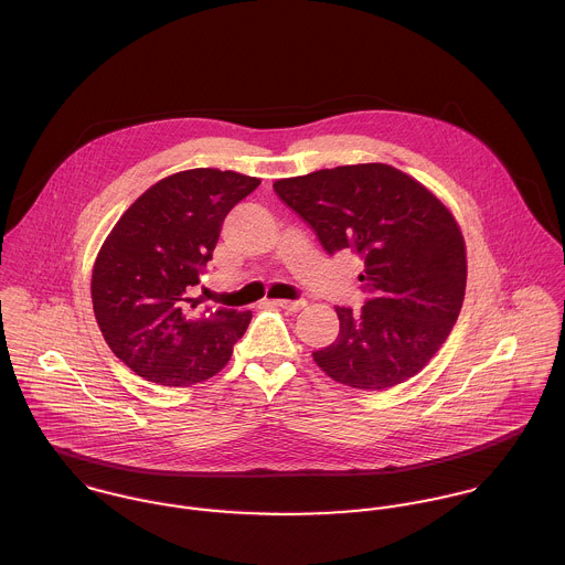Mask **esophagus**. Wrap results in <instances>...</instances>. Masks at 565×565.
Here are the masks:
<instances>
[{
  "label": "esophagus",
  "instance_id": "34e87169",
  "mask_svg": "<svg viewBox=\"0 0 565 565\" xmlns=\"http://www.w3.org/2000/svg\"><path fill=\"white\" fill-rule=\"evenodd\" d=\"M274 305L285 311H300L307 302L305 300H274Z\"/></svg>",
  "mask_w": 565,
  "mask_h": 565
}]
</instances>
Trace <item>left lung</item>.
Instances as JSON below:
<instances>
[{
  "instance_id": "1",
  "label": "left lung",
  "mask_w": 565,
  "mask_h": 565,
  "mask_svg": "<svg viewBox=\"0 0 565 565\" xmlns=\"http://www.w3.org/2000/svg\"><path fill=\"white\" fill-rule=\"evenodd\" d=\"M327 254L364 260L366 302L335 307L340 333L313 353L340 383L385 390L420 373L445 344L465 300L467 256L451 212L387 164L316 171L274 184Z\"/></svg>"
}]
</instances>
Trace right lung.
<instances>
[{"label":"right lung","instance_id":"add662e5","mask_svg":"<svg viewBox=\"0 0 565 565\" xmlns=\"http://www.w3.org/2000/svg\"><path fill=\"white\" fill-rule=\"evenodd\" d=\"M260 180L232 171L175 173L131 203L94 265L92 300L114 355L160 385L216 375L247 331L249 311L190 298L212 260L223 218Z\"/></svg>","mask_w":565,"mask_h":565}]
</instances>
